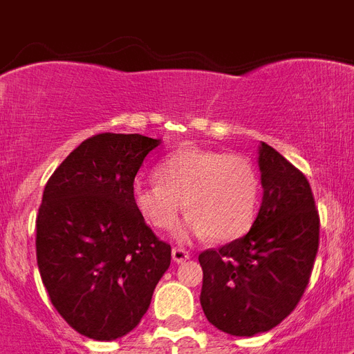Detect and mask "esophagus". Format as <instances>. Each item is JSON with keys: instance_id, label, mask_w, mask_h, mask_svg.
Wrapping results in <instances>:
<instances>
[{"instance_id": "esophagus-1", "label": "esophagus", "mask_w": 354, "mask_h": 354, "mask_svg": "<svg viewBox=\"0 0 354 354\" xmlns=\"http://www.w3.org/2000/svg\"><path fill=\"white\" fill-rule=\"evenodd\" d=\"M187 259H191V253L185 252L183 248H174V250H172V261L176 264L185 263Z\"/></svg>"}]
</instances>
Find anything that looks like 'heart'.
<instances>
[{"instance_id": "1", "label": "heart", "mask_w": 354, "mask_h": 354, "mask_svg": "<svg viewBox=\"0 0 354 354\" xmlns=\"http://www.w3.org/2000/svg\"><path fill=\"white\" fill-rule=\"evenodd\" d=\"M158 178H139L132 185L133 209L156 232L176 226L182 204L189 215L176 230L180 242L207 236L235 241L255 222L261 180L244 156L189 147L161 161Z\"/></svg>"}]
</instances>
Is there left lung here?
<instances>
[{"mask_svg":"<svg viewBox=\"0 0 354 354\" xmlns=\"http://www.w3.org/2000/svg\"><path fill=\"white\" fill-rule=\"evenodd\" d=\"M263 202L250 232L198 255L200 305L233 336L274 329L307 288L319 244V216L307 178L270 145H259Z\"/></svg>","mask_w":354,"mask_h":354,"instance_id":"obj_1","label":"left lung"}]
</instances>
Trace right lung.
<instances>
[{
	"instance_id": "add662e5",
	"label": "right lung",
	"mask_w": 354,
	"mask_h": 354,
	"mask_svg": "<svg viewBox=\"0 0 354 354\" xmlns=\"http://www.w3.org/2000/svg\"><path fill=\"white\" fill-rule=\"evenodd\" d=\"M161 139L99 133L49 178L36 216V261L53 307L91 340H118L138 327L171 246L139 218L133 178Z\"/></svg>"
}]
</instances>
